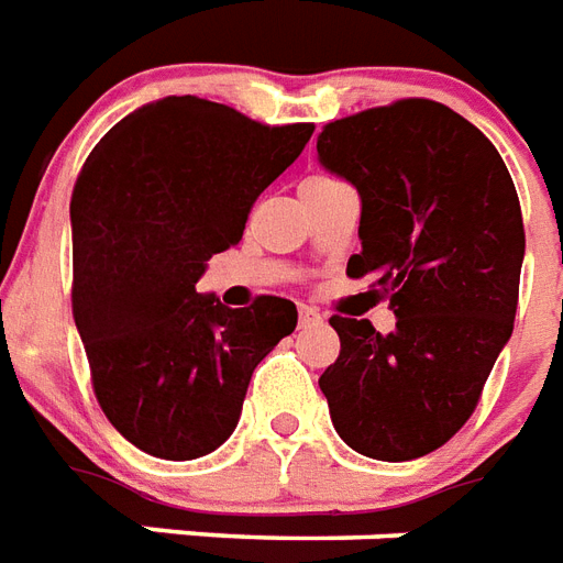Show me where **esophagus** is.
<instances>
[{"mask_svg": "<svg viewBox=\"0 0 563 563\" xmlns=\"http://www.w3.org/2000/svg\"><path fill=\"white\" fill-rule=\"evenodd\" d=\"M321 316L312 307H300L298 310V324L300 328H312V324H319Z\"/></svg>", "mask_w": 563, "mask_h": 563, "instance_id": "obj_1", "label": "esophagus"}]
</instances>
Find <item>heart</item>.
I'll return each instance as SVG.
<instances>
[{"mask_svg": "<svg viewBox=\"0 0 563 563\" xmlns=\"http://www.w3.org/2000/svg\"><path fill=\"white\" fill-rule=\"evenodd\" d=\"M307 183H333V177H310Z\"/></svg>", "mask_w": 563, "mask_h": 563, "instance_id": "obj_1", "label": "heart"}]
</instances>
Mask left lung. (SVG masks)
<instances>
[{"instance_id": "left-lung-1", "label": "left lung", "mask_w": 563, "mask_h": 563, "mask_svg": "<svg viewBox=\"0 0 563 563\" xmlns=\"http://www.w3.org/2000/svg\"><path fill=\"white\" fill-rule=\"evenodd\" d=\"M319 158L363 200L349 277H372L396 312L386 336L368 319L333 316L342 349L319 386L354 452L413 461L466 424L510 339L520 197L482 129L422 97L333 120Z\"/></svg>"}]
</instances>
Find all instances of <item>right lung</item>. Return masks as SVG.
Wrapping results in <instances>:
<instances>
[{"label":"right lung","instance_id":"right-lung-1","mask_svg":"<svg viewBox=\"0 0 563 563\" xmlns=\"http://www.w3.org/2000/svg\"><path fill=\"white\" fill-rule=\"evenodd\" d=\"M312 123L268 126L200 97L132 111L73 186V319L109 422L165 461L233 434L260 360L298 324L260 295L230 310L195 283L242 242L256 197L300 156Z\"/></svg>","mask_w":563,"mask_h":563}]
</instances>
